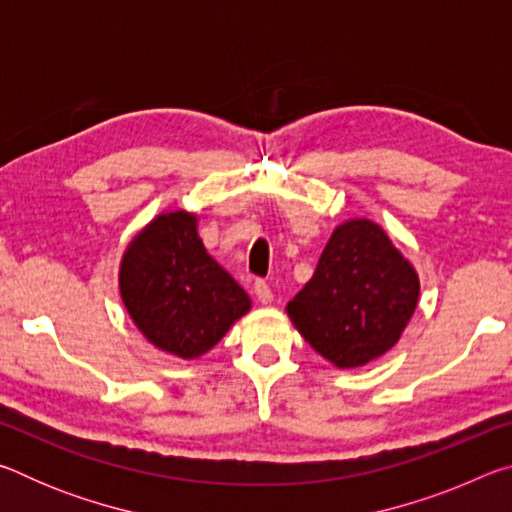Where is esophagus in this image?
Instances as JSON below:
<instances>
[{
    "instance_id": "obj_1",
    "label": "esophagus",
    "mask_w": 512,
    "mask_h": 512,
    "mask_svg": "<svg viewBox=\"0 0 512 512\" xmlns=\"http://www.w3.org/2000/svg\"><path fill=\"white\" fill-rule=\"evenodd\" d=\"M255 296H257V300L262 302V305H268V302L273 300V291H271V287H268V282H264V280H255Z\"/></svg>"
}]
</instances>
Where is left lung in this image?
Wrapping results in <instances>:
<instances>
[{"mask_svg": "<svg viewBox=\"0 0 512 512\" xmlns=\"http://www.w3.org/2000/svg\"><path fill=\"white\" fill-rule=\"evenodd\" d=\"M418 296V273L384 228L350 219L336 225L287 314L320 357L348 370L379 359L400 341Z\"/></svg>", "mask_w": 512, "mask_h": 512, "instance_id": "1", "label": "left lung"}]
</instances>
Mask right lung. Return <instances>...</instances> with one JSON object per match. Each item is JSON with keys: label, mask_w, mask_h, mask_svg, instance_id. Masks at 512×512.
<instances>
[{"label": "right lung", "mask_w": 512, "mask_h": 512, "mask_svg": "<svg viewBox=\"0 0 512 512\" xmlns=\"http://www.w3.org/2000/svg\"><path fill=\"white\" fill-rule=\"evenodd\" d=\"M198 216L164 212L128 244L119 266L121 302L155 348L198 359L250 311L248 293L207 255Z\"/></svg>", "instance_id": "right-lung-1"}]
</instances>
